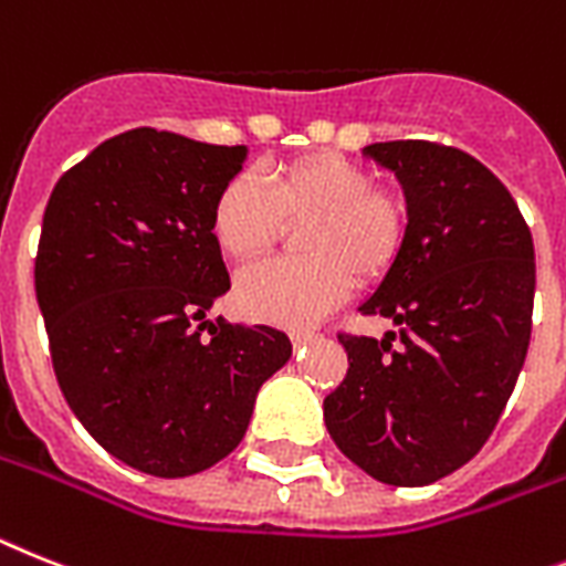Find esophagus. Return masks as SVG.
<instances>
[{"label":"esophagus","instance_id":"obj_1","mask_svg":"<svg viewBox=\"0 0 566 566\" xmlns=\"http://www.w3.org/2000/svg\"><path fill=\"white\" fill-rule=\"evenodd\" d=\"M291 339H293V345H296V348H302V345H307V342L319 339V334H316V331H293Z\"/></svg>","mask_w":566,"mask_h":566}]
</instances>
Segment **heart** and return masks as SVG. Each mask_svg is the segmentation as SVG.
Returning a JSON list of instances; mask_svg holds the SVG:
<instances>
[{"label": "heart", "mask_w": 566, "mask_h": 566, "mask_svg": "<svg viewBox=\"0 0 566 566\" xmlns=\"http://www.w3.org/2000/svg\"><path fill=\"white\" fill-rule=\"evenodd\" d=\"M298 259L268 261L235 282L244 316L302 327L348 298L356 282H377L400 259L408 203L336 151H313L261 175H232L218 189L210 230L230 261H255L296 227Z\"/></svg>", "instance_id": "b5f03b06"}]
</instances>
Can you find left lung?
<instances>
[{
  "label": "left lung",
  "instance_id": "1",
  "mask_svg": "<svg viewBox=\"0 0 566 566\" xmlns=\"http://www.w3.org/2000/svg\"><path fill=\"white\" fill-rule=\"evenodd\" d=\"M365 155L402 184L408 235L359 311L400 331L339 334L348 374L325 397V426L374 481L426 486L481 452L524 368L533 235L510 189L467 151L388 140Z\"/></svg>",
  "mask_w": 566,
  "mask_h": 566
}]
</instances>
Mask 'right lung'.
Instances as JSON below:
<instances>
[{
    "mask_svg": "<svg viewBox=\"0 0 566 566\" xmlns=\"http://www.w3.org/2000/svg\"><path fill=\"white\" fill-rule=\"evenodd\" d=\"M244 158L123 132L56 180L42 218L33 284L60 391L108 454L155 478L224 460L291 359L275 327L207 322L230 291L212 201Z\"/></svg>",
    "mask_w": 566,
    "mask_h": 566,
    "instance_id": "obj_1",
    "label": "right lung"
}]
</instances>
